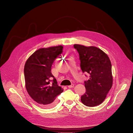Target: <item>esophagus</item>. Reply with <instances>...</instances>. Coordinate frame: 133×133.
I'll use <instances>...</instances> for the list:
<instances>
[{
	"label": "esophagus",
	"mask_w": 133,
	"mask_h": 133,
	"mask_svg": "<svg viewBox=\"0 0 133 133\" xmlns=\"http://www.w3.org/2000/svg\"><path fill=\"white\" fill-rule=\"evenodd\" d=\"M74 84H72L71 85L68 86V88H72V87H74Z\"/></svg>",
	"instance_id": "esophagus-1"
}]
</instances>
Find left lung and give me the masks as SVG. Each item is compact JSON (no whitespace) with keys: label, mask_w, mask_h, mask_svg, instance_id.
I'll use <instances>...</instances> for the list:
<instances>
[{"label":"left lung","mask_w":133,"mask_h":133,"mask_svg":"<svg viewBox=\"0 0 133 133\" xmlns=\"http://www.w3.org/2000/svg\"><path fill=\"white\" fill-rule=\"evenodd\" d=\"M79 55L80 66L89 79L84 81L86 92L81 96L83 104L88 107L99 105L106 97L112 87L111 64L108 56L97 47L74 45Z\"/></svg>","instance_id":"obj_1"}]
</instances>
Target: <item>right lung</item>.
I'll list each match as a JSON object with an SVG mask.
<instances>
[{"label": "right lung", "instance_id": "add662e5", "mask_svg": "<svg viewBox=\"0 0 133 133\" xmlns=\"http://www.w3.org/2000/svg\"><path fill=\"white\" fill-rule=\"evenodd\" d=\"M58 46L41 48L27 59L24 67L26 88L30 96L44 108H50L57 103L56 97L63 91L51 72L55 60L63 52Z\"/></svg>", "mask_w": 133, "mask_h": 133}]
</instances>
